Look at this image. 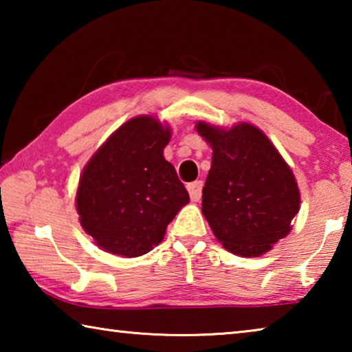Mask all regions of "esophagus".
I'll return each mask as SVG.
<instances>
[{"label":"esophagus","instance_id":"1","mask_svg":"<svg viewBox=\"0 0 352 352\" xmlns=\"http://www.w3.org/2000/svg\"><path fill=\"white\" fill-rule=\"evenodd\" d=\"M186 188H188V192L190 195V200L199 201L201 199V188H204V183H201L200 180L189 183Z\"/></svg>","mask_w":352,"mask_h":352}]
</instances>
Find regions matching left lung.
<instances>
[{"mask_svg": "<svg viewBox=\"0 0 352 352\" xmlns=\"http://www.w3.org/2000/svg\"><path fill=\"white\" fill-rule=\"evenodd\" d=\"M195 130L212 148L201 212L216 239L242 258L270 252L290 233L300 211V189L290 166L253 124L223 129L199 121Z\"/></svg>", "mask_w": 352, "mask_h": 352, "instance_id": "left-lung-1", "label": "left lung"}]
</instances>
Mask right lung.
I'll list each match as a JSON object with an SVG mask.
<instances>
[{
	"mask_svg": "<svg viewBox=\"0 0 352 352\" xmlns=\"http://www.w3.org/2000/svg\"><path fill=\"white\" fill-rule=\"evenodd\" d=\"M170 127L141 115L129 119L83 168L76 210L83 231L104 252L136 258L163 241L189 194L164 158Z\"/></svg>",
	"mask_w": 352,
	"mask_h": 352,
	"instance_id": "add662e5",
	"label": "right lung"
}]
</instances>
